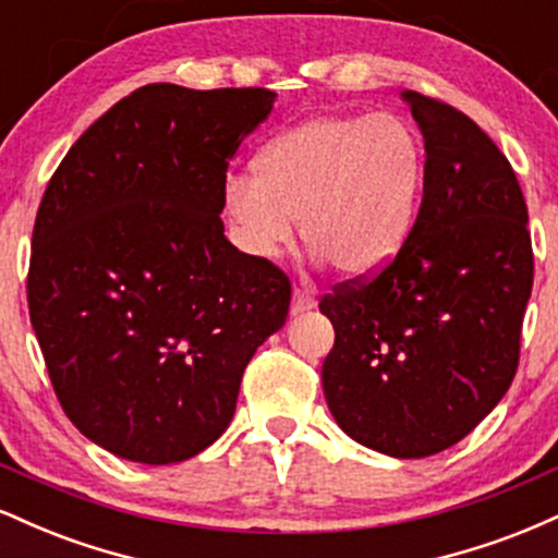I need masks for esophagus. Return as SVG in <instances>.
Returning a JSON list of instances; mask_svg holds the SVG:
<instances>
[{"label": "esophagus", "instance_id": "obj_1", "mask_svg": "<svg viewBox=\"0 0 558 558\" xmlns=\"http://www.w3.org/2000/svg\"><path fill=\"white\" fill-rule=\"evenodd\" d=\"M317 299L312 296L310 291H301V288H293V299H291V315H304V312L315 310Z\"/></svg>", "mask_w": 558, "mask_h": 558}]
</instances>
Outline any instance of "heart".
<instances>
[{
    "instance_id": "obj_1",
    "label": "heart",
    "mask_w": 558,
    "mask_h": 558,
    "mask_svg": "<svg viewBox=\"0 0 558 558\" xmlns=\"http://www.w3.org/2000/svg\"><path fill=\"white\" fill-rule=\"evenodd\" d=\"M425 149L399 114H319L275 138L254 181L228 178L226 213L257 259L301 239L349 278L373 275L401 252L417 215Z\"/></svg>"
}]
</instances>
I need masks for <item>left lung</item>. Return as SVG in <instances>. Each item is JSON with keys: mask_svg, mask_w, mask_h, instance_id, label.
<instances>
[{"mask_svg": "<svg viewBox=\"0 0 558 558\" xmlns=\"http://www.w3.org/2000/svg\"><path fill=\"white\" fill-rule=\"evenodd\" d=\"M401 99L425 138L420 215L386 270L319 301L336 328L323 390L356 444L422 459L475 430L514 380L533 246L488 133L430 96Z\"/></svg>", "mask_w": 558, "mask_h": 558, "instance_id": "obj_1", "label": "left lung"}]
</instances>
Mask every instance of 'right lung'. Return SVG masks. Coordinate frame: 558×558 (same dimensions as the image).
<instances>
[{"label": "right lung", "mask_w": 558, "mask_h": 558, "mask_svg": "<svg viewBox=\"0 0 558 558\" xmlns=\"http://www.w3.org/2000/svg\"><path fill=\"white\" fill-rule=\"evenodd\" d=\"M275 92L141 86L70 146L38 207L28 310L57 399L114 457L175 464L230 425L291 283L226 239L228 159Z\"/></svg>", "instance_id": "right-lung-1"}]
</instances>
